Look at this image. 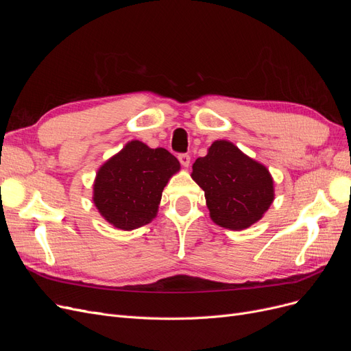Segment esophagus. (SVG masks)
<instances>
[{
    "label": "esophagus",
    "instance_id": "34e87169",
    "mask_svg": "<svg viewBox=\"0 0 351 351\" xmlns=\"http://www.w3.org/2000/svg\"><path fill=\"white\" fill-rule=\"evenodd\" d=\"M178 161L183 167H189L190 164V155L189 154H180L178 155Z\"/></svg>",
    "mask_w": 351,
    "mask_h": 351
}]
</instances>
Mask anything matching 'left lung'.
I'll return each instance as SVG.
<instances>
[{
    "label": "left lung",
    "instance_id": "1",
    "mask_svg": "<svg viewBox=\"0 0 351 351\" xmlns=\"http://www.w3.org/2000/svg\"><path fill=\"white\" fill-rule=\"evenodd\" d=\"M192 177L205 192L210 218L230 230H244L259 221L274 200L267 167L227 141L210 145L193 164Z\"/></svg>",
    "mask_w": 351,
    "mask_h": 351
}]
</instances>
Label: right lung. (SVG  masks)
<instances>
[{
    "label": "right lung",
    "instance_id": "obj_1",
    "mask_svg": "<svg viewBox=\"0 0 351 351\" xmlns=\"http://www.w3.org/2000/svg\"><path fill=\"white\" fill-rule=\"evenodd\" d=\"M178 169V159L164 147L151 149L132 141L99 168L93 184L95 206L120 230L149 224L165 184Z\"/></svg>",
    "mask_w": 351,
    "mask_h": 351
}]
</instances>
